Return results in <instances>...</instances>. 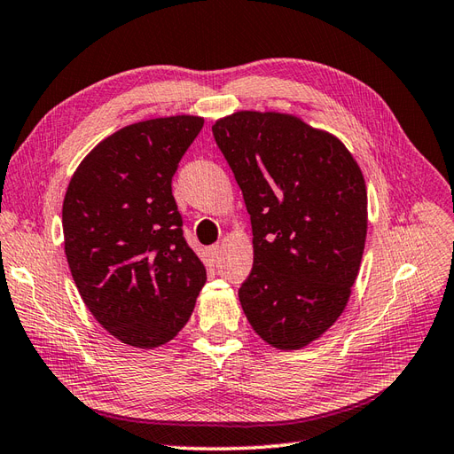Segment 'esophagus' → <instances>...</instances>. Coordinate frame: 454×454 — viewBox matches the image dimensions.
<instances>
[{
    "label": "esophagus",
    "instance_id": "esophagus-1",
    "mask_svg": "<svg viewBox=\"0 0 454 454\" xmlns=\"http://www.w3.org/2000/svg\"><path fill=\"white\" fill-rule=\"evenodd\" d=\"M220 253H223V246H220V243H216V246H213V247H208V254H211L213 259H218Z\"/></svg>",
    "mask_w": 454,
    "mask_h": 454
}]
</instances>
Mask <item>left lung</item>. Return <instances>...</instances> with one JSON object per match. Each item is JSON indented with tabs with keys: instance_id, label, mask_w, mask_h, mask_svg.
<instances>
[{
	"instance_id": "1",
	"label": "left lung",
	"mask_w": 454,
	"mask_h": 454,
	"mask_svg": "<svg viewBox=\"0 0 454 454\" xmlns=\"http://www.w3.org/2000/svg\"><path fill=\"white\" fill-rule=\"evenodd\" d=\"M213 134L251 215L241 309L262 341L297 351L351 297L368 230L363 170L338 136L289 113L236 111Z\"/></svg>"
}]
</instances>
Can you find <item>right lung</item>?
Returning a JSON list of instances; mask_svg holds the SVG:
<instances>
[{
  "label": "right lung",
  "mask_w": 454,
  "mask_h": 454,
  "mask_svg": "<svg viewBox=\"0 0 454 454\" xmlns=\"http://www.w3.org/2000/svg\"><path fill=\"white\" fill-rule=\"evenodd\" d=\"M203 122L174 114L121 128L82 159L65 193V254L78 294L113 338L136 348L176 338L207 282L170 185Z\"/></svg>",
  "instance_id": "obj_1"
}]
</instances>
